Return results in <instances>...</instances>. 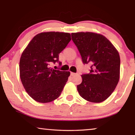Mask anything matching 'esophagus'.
Segmentation results:
<instances>
[{"label":"esophagus","mask_w":135,"mask_h":135,"mask_svg":"<svg viewBox=\"0 0 135 135\" xmlns=\"http://www.w3.org/2000/svg\"><path fill=\"white\" fill-rule=\"evenodd\" d=\"M75 75H76V73H72V72H71V76H75Z\"/></svg>","instance_id":"esophagus-1"}]
</instances>
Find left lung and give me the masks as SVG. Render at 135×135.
I'll return each mask as SVG.
<instances>
[{
    "label": "left lung",
    "instance_id": "left-lung-1",
    "mask_svg": "<svg viewBox=\"0 0 135 135\" xmlns=\"http://www.w3.org/2000/svg\"><path fill=\"white\" fill-rule=\"evenodd\" d=\"M83 64H92L90 73L81 75L77 86L80 95L89 102L99 103L114 92L120 79L119 53L108 38L92 32L71 33Z\"/></svg>",
    "mask_w": 135,
    "mask_h": 135
}]
</instances>
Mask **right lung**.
<instances>
[{"instance_id": "1", "label": "right lung", "mask_w": 135, "mask_h": 135, "mask_svg": "<svg viewBox=\"0 0 135 135\" xmlns=\"http://www.w3.org/2000/svg\"><path fill=\"white\" fill-rule=\"evenodd\" d=\"M71 40L63 32H42L36 35L21 54L20 76L27 93L40 103H47L60 96L70 76L69 71L50 67L59 61V54Z\"/></svg>"}]
</instances>
